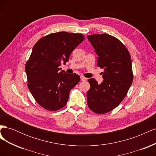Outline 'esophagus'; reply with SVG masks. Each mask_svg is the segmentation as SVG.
Returning a JSON list of instances; mask_svg holds the SVG:
<instances>
[{
  "label": "esophagus",
  "mask_w": 156,
  "mask_h": 156,
  "mask_svg": "<svg viewBox=\"0 0 156 156\" xmlns=\"http://www.w3.org/2000/svg\"><path fill=\"white\" fill-rule=\"evenodd\" d=\"M81 81H87V78L84 77H83V76H81Z\"/></svg>",
  "instance_id": "esophagus-1"
}]
</instances>
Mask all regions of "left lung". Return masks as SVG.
Returning a JSON list of instances; mask_svg holds the SVG:
<instances>
[{"instance_id": "1", "label": "left lung", "mask_w": 156, "mask_h": 156, "mask_svg": "<svg viewBox=\"0 0 156 156\" xmlns=\"http://www.w3.org/2000/svg\"><path fill=\"white\" fill-rule=\"evenodd\" d=\"M87 37L98 55V67L104 69L101 84L94 78L88 79L90 88L87 94V103L93 112L105 114L119 105L133 82L131 56L114 36L101 34Z\"/></svg>"}]
</instances>
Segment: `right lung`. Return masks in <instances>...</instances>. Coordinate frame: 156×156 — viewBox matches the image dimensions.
Wrapping results in <instances>:
<instances>
[{"mask_svg": "<svg viewBox=\"0 0 156 156\" xmlns=\"http://www.w3.org/2000/svg\"><path fill=\"white\" fill-rule=\"evenodd\" d=\"M84 40L81 34L59 32L41 37L33 48L25 65L28 87L45 109L53 111L64 107L70 90L80 81L79 75L60 71V66Z\"/></svg>", "mask_w": 156, "mask_h": 156, "instance_id": "1", "label": "right lung"}]
</instances>
